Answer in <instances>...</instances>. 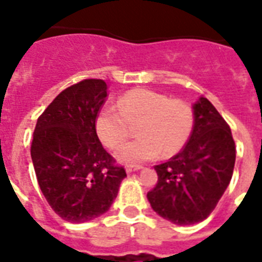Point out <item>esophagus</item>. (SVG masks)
<instances>
[{"label":"esophagus","instance_id":"34e87169","mask_svg":"<svg viewBox=\"0 0 262 262\" xmlns=\"http://www.w3.org/2000/svg\"><path fill=\"white\" fill-rule=\"evenodd\" d=\"M141 166H136V167H126V172L127 174H130V172H135V171H139V170H141Z\"/></svg>","mask_w":262,"mask_h":262}]
</instances>
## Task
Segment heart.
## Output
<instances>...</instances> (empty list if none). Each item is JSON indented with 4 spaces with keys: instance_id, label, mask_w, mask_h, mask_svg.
<instances>
[{
    "instance_id": "1",
    "label": "heart",
    "mask_w": 262,
    "mask_h": 262,
    "mask_svg": "<svg viewBox=\"0 0 262 262\" xmlns=\"http://www.w3.org/2000/svg\"><path fill=\"white\" fill-rule=\"evenodd\" d=\"M136 123L140 139L115 152V159L126 166L177 155L190 139L194 114L182 99L139 88L119 96L117 107H103L95 119V130L103 145L114 149L129 137L130 125Z\"/></svg>"
}]
</instances>
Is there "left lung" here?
Here are the masks:
<instances>
[{
    "mask_svg": "<svg viewBox=\"0 0 262 262\" xmlns=\"http://www.w3.org/2000/svg\"><path fill=\"white\" fill-rule=\"evenodd\" d=\"M194 126L182 151L155 166L158 183L148 191L152 209L179 226L211 215L231 181L235 143L231 129L207 98L193 106Z\"/></svg>",
    "mask_w": 262,
    "mask_h": 262,
    "instance_id": "left-lung-1",
    "label": "left lung"
}]
</instances>
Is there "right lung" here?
<instances>
[{"instance_id":"right-lung-1","label":"right lung","mask_w":262,"mask_h":262,"mask_svg":"<svg viewBox=\"0 0 262 262\" xmlns=\"http://www.w3.org/2000/svg\"><path fill=\"white\" fill-rule=\"evenodd\" d=\"M106 98V81L83 80L63 90L35 126L31 158L39 187L53 211L69 223L90 222L108 211L126 177L95 130Z\"/></svg>"}]
</instances>
